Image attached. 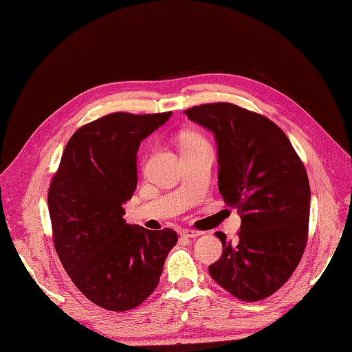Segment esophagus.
Returning a JSON list of instances; mask_svg holds the SVG:
<instances>
[{"label":"esophagus","instance_id":"obj_1","mask_svg":"<svg viewBox=\"0 0 352 352\" xmlns=\"http://www.w3.org/2000/svg\"><path fill=\"white\" fill-rule=\"evenodd\" d=\"M181 235H183L184 238H190V239H196L199 236L203 235V232H199V230H192V229H186L181 232Z\"/></svg>","mask_w":352,"mask_h":352}]
</instances>
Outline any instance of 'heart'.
<instances>
[{
    "label": "heart",
    "instance_id": "1",
    "mask_svg": "<svg viewBox=\"0 0 352 352\" xmlns=\"http://www.w3.org/2000/svg\"><path fill=\"white\" fill-rule=\"evenodd\" d=\"M199 145H206V142L201 136H197V135H187L183 140V146H199Z\"/></svg>",
    "mask_w": 352,
    "mask_h": 352
}]
</instances>
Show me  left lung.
Returning <instances> with one entry per match:
<instances>
[{
    "instance_id": "left-lung-1",
    "label": "left lung",
    "mask_w": 352,
    "mask_h": 352,
    "mask_svg": "<svg viewBox=\"0 0 352 352\" xmlns=\"http://www.w3.org/2000/svg\"><path fill=\"white\" fill-rule=\"evenodd\" d=\"M217 143L219 191L241 212L236 241L222 232L223 254L212 278L245 302L276 293L290 278L307 242L310 187L289 138L267 117L230 102L186 110Z\"/></svg>"
}]
</instances>
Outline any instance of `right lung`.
<instances>
[{
    "mask_svg": "<svg viewBox=\"0 0 352 352\" xmlns=\"http://www.w3.org/2000/svg\"><path fill=\"white\" fill-rule=\"evenodd\" d=\"M171 116L111 113L80 127L50 183L47 204L60 263L78 290L107 310L145 302L178 239L171 229L148 230L123 219V204L138 186L140 142Z\"/></svg>",
    "mask_w": 352,
    "mask_h": 352,
    "instance_id": "obj_1",
    "label": "right lung"
}]
</instances>
